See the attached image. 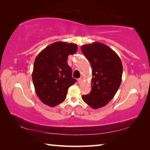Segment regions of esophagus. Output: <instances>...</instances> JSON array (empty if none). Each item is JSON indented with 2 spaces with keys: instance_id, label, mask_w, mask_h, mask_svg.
<instances>
[{
  "instance_id": "esophagus-1",
  "label": "esophagus",
  "mask_w": 150,
  "mask_h": 150,
  "mask_svg": "<svg viewBox=\"0 0 150 150\" xmlns=\"http://www.w3.org/2000/svg\"><path fill=\"white\" fill-rule=\"evenodd\" d=\"M77 81H78V83H81V82H82V79H81V78H79V79H78V80H77Z\"/></svg>"
}]
</instances>
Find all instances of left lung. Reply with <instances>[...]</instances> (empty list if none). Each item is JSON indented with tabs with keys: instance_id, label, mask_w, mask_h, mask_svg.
Segmentation results:
<instances>
[{
	"instance_id": "8db88e82",
	"label": "left lung",
	"mask_w": 150,
	"mask_h": 150,
	"mask_svg": "<svg viewBox=\"0 0 150 150\" xmlns=\"http://www.w3.org/2000/svg\"><path fill=\"white\" fill-rule=\"evenodd\" d=\"M81 51L89 61L93 75L91 93L82 98L91 108L97 109L107 105L120 87L122 64L118 55L102 43L84 45Z\"/></svg>"
}]
</instances>
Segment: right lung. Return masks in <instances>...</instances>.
<instances>
[{
	"label": "right lung",
	"instance_id": "obj_1",
	"mask_svg": "<svg viewBox=\"0 0 150 150\" xmlns=\"http://www.w3.org/2000/svg\"><path fill=\"white\" fill-rule=\"evenodd\" d=\"M75 44L57 42L43 50L35 57L32 81L37 96L45 105L57 106L65 99L70 86L77 82L72 77L67 57L77 52Z\"/></svg>",
	"mask_w": 150,
	"mask_h": 150
}]
</instances>
